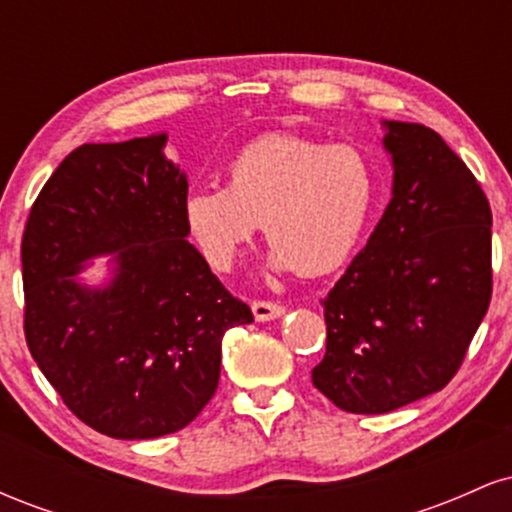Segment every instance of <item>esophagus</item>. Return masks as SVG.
<instances>
[{"label":"esophagus","mask_w":512,"mask_h":512,"mask_svg":"<svg viewBox=\"0 0 512 512\" xmlns=\"http://www.w3.org/2000/svg\"><path fill=\"white\" fill-rule=\"evenodd\" d=\"M286 308L281 303H274V301H252V315H255V320L260 322H267V320H274V317L284 315Z\"/></svg>","instance_id":"1"}]
</instances>
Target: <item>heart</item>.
Segmentation results:
<instances>
[{"mask_svg": "<svg viewBox=\"0 0 512 512\" xmlns=\"http://www.w3.org/2000/svg\"><path fill=\"white\" fill-rule=\"evenodd\" d=\"M375 192L373 163L354 144L267 134L228 161L226 187H195L182 216L214 272H231L262 223L274 267L322 276L351 260Z\"/></svg>", "mask_w": 512, "mask_h": 512, "instance_id": "heart-1", "label": "heart"}]
</instances>
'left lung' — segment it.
Segmentation results:
<instances>
[{
  "label": "left lung",
  "instance_id": "8db88e82",
  "mask_svg": "<svg viewBox=\"0 0 512 512\" xmlns=\"http://www.w3.org/2000/svg\"><path fill=\"white\" fill-rule=\"evenodd\" d=\"M395 185L368 245L322 298L313 385L351 414H385L443 390L491 303V207L438 132L385 122Z\"/></svg>",
  "mask_w": 512,
  "mask_h": 512
}]
</instances>
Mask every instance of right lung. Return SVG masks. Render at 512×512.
<instances>
[{
  "label": "right lung",
  "mask_w": 512,
  "mask_h": 512,
  "mask_svg": "<svg viewBox=\"0 0 512 512\" xmlns=\"http://www.w3.org/2000/svg\"><path fill=\"white\" fill-rule=\"evenodd\" d=\"M163 146L166 134L74 149L21 240L28 351L76 419L122 440L190 424L219 385L223 334L252 322L187 243V180ZM105 251L116 279L76 285L80 262Z\"/></svg>",
  "instance_id": "1"
}]
</instances>
